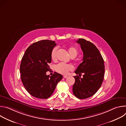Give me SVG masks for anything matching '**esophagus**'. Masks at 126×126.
<instances>
[{
	"label": "esophagus",
	"mask_w": 126,
	"mask_h": 126,
	"mask_svg": "<svg viewBox=\"0 0 126 126\" xmlns=\"http://www.w3.org/2000/svg\"><path fill=\"white\" fill-rule=\"evenodd\" d=\"M63 77H64V78H67L68 77V76H67V75H64V76H63Z\"/></svg>",
	"instance_id": "esophagus-1"
}]
</instances>
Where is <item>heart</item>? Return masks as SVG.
Instances as JSON below:
<instances>
[{"label": "heart", "instance_id": "1", "mask_svg": "<svg viewBox=\"0 0 126 126\" xmlns=\"http://www.w3.org/2000/svg\"><path fill=\"white\" fill-rule=\"evenodd\" d=\"M68 51L69 55L72 57H75L78 54V50L74 46H70L68 48ZM56 52L57 48L53 49L51 52V57L52 60L55 61L56 60ZM74 67L71 64H67L63 63H60L55 66V70L57 72L66 75L68 74L69 71H73Z\"/></svg>", "mask_w": 126, "mask_h": 126}]
</instances>
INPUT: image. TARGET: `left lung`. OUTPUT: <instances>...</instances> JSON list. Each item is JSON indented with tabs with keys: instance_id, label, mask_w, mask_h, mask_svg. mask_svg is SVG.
Here are the masks:
<instances>
[{
	"instance_id": "8db88e82",
	"label": "left lung",
	"mask_w": 126,
	"mask_h": 126,
	"mask_svg": "<svg viewBox=\"0 0 126 126\" xmlns=\"http://www.w3.org/2000/svg\"><path fill=\"white\" fill-rule=\"evenodd\" d=\"M76 42L81 45L83 52L82 62L75 73V82L73 86V93L78 99H84L94 95L103 83L105 73L103 58L99 50L91 42L79 38ZM83 73L81 78V74Z\"/></svg>"
}]
</instances>
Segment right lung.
Here are the masks:
<instances>
[{
	"mask_svg": "<svg viewBox=\"0 0 126 126\" xmlns=\"http://www.w3.org/2000/svg\"><path fill=\"white\" fill-rule=\"evenodd\" d=\"M56 43L49 40H41L30 45L25 52L20 66V77L27 91L32 96L45 99L53 93L61 74L54 72L46 75L50 70L51 54Z\"/></svg>",
	"mask_w": 126,
	"mask_h": 126,
	"instance_id": "obj_1",
	"label": "right lung"
}]
</instances>
